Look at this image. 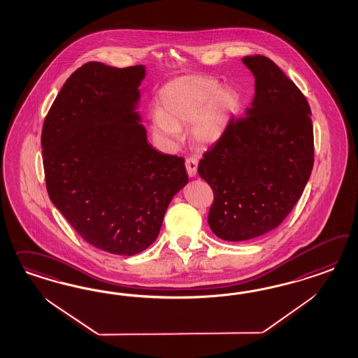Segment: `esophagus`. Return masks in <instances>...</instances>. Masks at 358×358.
I'll list each match as a JSON object with an SVG mask.
<instances>
[{
	"mask_svg": "<svg viewBox=\"0 0 358 358\" xmlns=\"http://www.w3.org/2000/svg\"><path fill=\"white\" fill-rule=\"evenodd\" d=\"M185 165H186V171H187L189 177H195L196 168H198V160L195 157H187L186 162H185Z\"/></svg>",
	"mask_w": 358,
	"mask_h": 358,
	"instance_id": "1",
	"label": "esophagus"
}]
</instances>
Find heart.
Returning <instances> with one entry per match:
<instances>
[{"label":"heart","instance_id":"obj_1","mask_svg":"<svg viewBox=\"0 0 358 358\" xmlns=\"http://www.w3.org/2000/svg\"><path fill=\"white\" fill-rule=\"evenodd\" d=\"M160 103L162 110L152 118L156 134L178 139L180 127L193 122L195 141L214 144L238 113L240 96L214 77L184 76L162 89Z\"/></svg>","mask_w":358,"mask_h":358}]
</instances>
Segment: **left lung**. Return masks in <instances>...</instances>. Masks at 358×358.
<instances>
[{"label": "left lung", "instance_id": "left-lung-1", "mask_svg": "<svg viewBox=\"0 0 358 358\" xmlns=\"http://www.w3.org/2000/svg\"><path fill=\"white\" fill-rule=\"evenodd\" d=\"M243 63L256 78L252 108L232 118L198 164L214 193L208 226L227 241L278 227L314 166V127L303 93L266 56H245Z\"/></svg>", "mask_w": 358, "mask_h": 358}]
</instances>
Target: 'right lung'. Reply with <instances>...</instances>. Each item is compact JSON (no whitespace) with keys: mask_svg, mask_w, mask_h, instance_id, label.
Segmentation results:
<instances>
[{"mask_svg":"<svg viewBox=\"0 0 358 358\" xmlns=\"http://www.w3.org/2000/svg\"><path fill=\"white\" fill-rule=\"evenodd\" d=\"M144 76L143 65L89 62L65 81L42 130L50 199L90 245L120 256L151 245L189 181L184 157L156 151L134 111Z\"/></svg>","mask_w":358,"mask_h":358,"instance_id":"1","label":"right lung"}]
</instances>
